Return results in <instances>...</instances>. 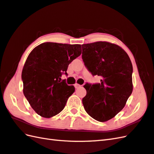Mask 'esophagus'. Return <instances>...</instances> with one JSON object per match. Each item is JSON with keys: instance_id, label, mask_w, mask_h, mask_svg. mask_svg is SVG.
Instances as JSON below:
<instances>
[{"instance_id": "1", "label": "esophagus", "mask_w": 154, "mask_h": 154, "mask_svg": "<svg viewBox=\"0 0 154 154\" xmlns=\"http://www.w3.org/2000/svg\"><path fill=\"white\" fill-rule=\"evenodd\" d=\"M81 87V85H79V84H77V83L75 84V88H79V87Z\"/></svg>"}]
</instances>
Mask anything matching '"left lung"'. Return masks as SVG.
Listing matches in <instances>:
<instances>
[{
  "mask_svg": "<svg viewBox=\"0 0 154 154\" xmlns=\"http://www.w3.org/2000/svg\"><path fill=\"white\" fill-rule=\"evenodd\" d=\"M85 65L100 83L86 84L85 109L96 121L104 122L115 117L133 92V65L127 52L116 44L98 41L82 45Z\"/></svg>",
  "mask_w": 154,
  "mask_h": 154,
  "instance_id": "8db88e82",
  "label": "left lung"
}]
</instances>
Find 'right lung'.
<instances>
[{
	"instance_id": "add662e5",
	"label": "right lung",
	"mask_w": 154,
	"mask_h": 154,
	"mask_svg": "<svg viewBox=\"0 0 154 154\" xmlns=\"http://www.w3.org/2000/svg\"><path fill=\"white\" fill-rule=\"evenodd\" d=\"M81 54V45L56 42L42 43L29 54L21 73L23 92L38 115L50 118L63 110L75 87L61 77Z\"/></svg>"
}]
</instances>
